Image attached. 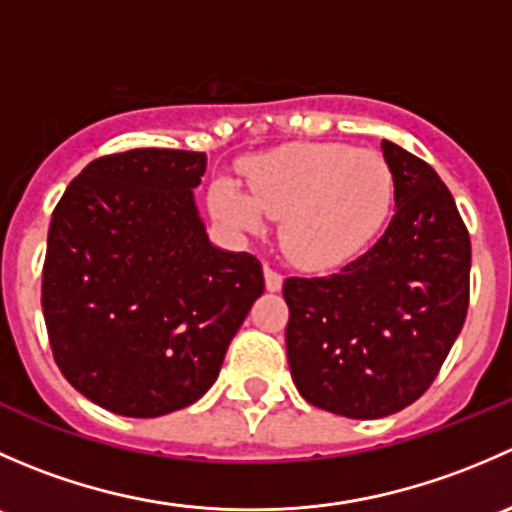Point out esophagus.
Instances as JSON below:
<instances>
[{
  "label": "esophagus",
  "mask_w": 512,
  "mask_h": 512,
  "mask_svg": "<svg viewBox=\"0 0 512 512\" xmlns=\"http://www.w3.org/2000/svg\"><path fill=\"white\" fill-rule=\"evenodd\" d=\"M265 285H267V289H270V292H280V289H282V275L275 270V267H270V265L265 267Z\"/></svg>",
  "instance_id": "esophagus-1"
}]
</instances>
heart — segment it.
Masks as SVG:
<instances>
[{
    "instance_id": "obj_1",
    "label": "heart",
    "mask_w": 512,
    "mask_h": 512,
    "mask_svg": "<svg viewBox=\"0 0 512 512\" xmlns=\"http://www.w3.org/2000/svg\"><path fill=\"white\" fill-rule=\"evenodd\" d=\"M250 193L232 180L213 188V205L242 230L282 218L280 242L292 262L332 270L359 255L394 205V173L381 153L339 143H299L255 158Z\"/></svg>"
}]
</instances>
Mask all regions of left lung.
<instances>
[{"label": "left lung", "instance_id": "8db88e82", "mask_svg": "<svg viewBox=\"0 0 512 512\" xmlns=\"http://www.w3.org/2000/svg\"><path fill=\"white\" fill-rule=\"evenodd\" d=\"M396 213L371 250L329 277H287V359L312 406L381 418L426 394L461 334L471 235L451 190L414 153L381 141Z\"/></svg>", "mask_w": 512, "mask_h": 512}]
</instances>
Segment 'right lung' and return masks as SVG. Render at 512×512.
I'll list each match as a JSON object with an SVG mask.
<instances>
[{
    "mask_svg": "<svg viewBox=\"0 0 512 512\" xmlns=\"http://www.w3.org/2000/svg\"><path fill=\"white\" fill-rule=\"evenodd\" d=\"M203 173L205 153H111L51 213L41 270L51 352L76 391L118 416L198 401L265 292L255 255L210 245L193 200Z\"/></svg>",
    "mask_w": 512,
    "mask_h": 512,
    "instance_id": "1",
    "label": "right lung"
}]
</instances>
